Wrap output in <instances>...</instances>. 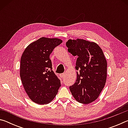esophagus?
Returning <instances> with one entry per match:
<instances>
[{"label":"esophagus","instance_id":"34e87169","mask_svg":"<svg viewBox=\"0 0 128 128\" xmlns=\"http://www.w3.org/2000/svg\"><path fill=\"white\" fill-rule=\"evenodd\" d=\"M65 74H66V73H62V74H60V76H61L62 78H63L64 77Z\"/></svg>","mask_w":128,"mask_h":128}]
</instances>
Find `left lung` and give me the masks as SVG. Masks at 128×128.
Masks as SVG:
<instances>
[{
	"instance_id": "left-lung-1",
	"label": "left lung",
	"mask_w": 128,
	"mask_h": 128,
	"mask_svg": "<svg viewBox=\"0 0 128 128\" xmlns=\"http://www.w3.org/2000/svg\"><path fill=\"white\" fill-rule=\"evenodd\" d=\"M66 46L69 52L77 56V80L69 90L79 103H92L98 98L107 78V63L102 50L96 43L81 39L69 40Z\"/></svg>"
}]
</instances>
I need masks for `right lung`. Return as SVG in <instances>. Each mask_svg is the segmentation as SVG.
<instances>
[{"label":"right lung","instance_id":"obj_1","mask_svg":"<svg viewBox=\"0 0 128 128\" xmlns=\"http://www.w3.org/2000/svg\"><path fill=\"white\" fill-rule=\"evenodd\" d=\"M62 43L58 38L42 37L30 43L20 61V77L29 98L39 104L53 100L61 86L54 73L50 55Z\"/></svg>","mask_w":128,"mask_h":128}]
</instances>
